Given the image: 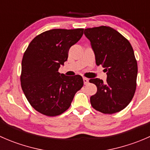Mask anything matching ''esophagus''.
Instances as JSON below:
<instances>
[{
	"label": "esophagus",
	"mask_w": 150,
	"mask_h": 150,
	"mask_svg": "<svg viewBox=\"0 0 150 150\" xmlns=\"http://www.w3.org/2000/svg\"><path fill=\"white\" fill-rule=\"evenodd\" d=\"M83 83L85 85H87L88 83V79L86 78H83Z\"/></svg>",
	"instance_id": "1"
}]
</instances>
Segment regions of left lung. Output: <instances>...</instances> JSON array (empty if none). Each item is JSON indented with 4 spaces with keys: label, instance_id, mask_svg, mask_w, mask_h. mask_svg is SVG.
<instances>
[{
    "label": "left lung",
    "instance_id": "1",
    "mask_svg": "<svg viewBox=\"0 0 150 150\" xmlns=\"http://www.w3.org/2000/svg\"><path fill=\"white\" fill-rule=\"evenodd\" d=\"M84 34L91 41L96 65H102L107 75L105 83L99 78L89 81L97 87L91 104L104 114L121 111L132 100L137 88L138 67L132 46L110 27L85 29Z\"/></svg>",
    "mask_w": 150,
    "mask_h": 150
}]
</instances>
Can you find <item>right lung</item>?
<instances>
[{
    "label": "right lung",
    "instance_id": "right-lung-1",
    "mask_svg": "<svg viewBox=\"0 0 150 150\" xmlns=\"http://www.w3.org/2000/svg\"><path fill=\"white\" fill-rule=\"evenodd\" d=\"M83 34V28L53 29L37 35L29 44L22 61L21 86L29 103L38 112L49 117L62 114L83 86L81 75L59 72L70 47Z\"/></svg>",
    "mask_w": 150,
    "mask_h": 150
}]
</instances>
